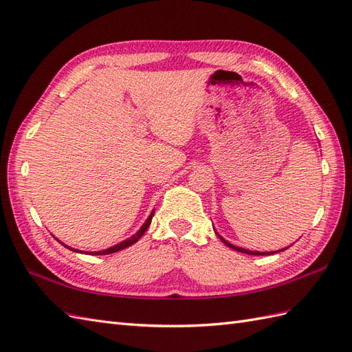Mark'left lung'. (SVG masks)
Listing matches in <instances>:
<instances>
[{
    "mask_svg": "<svg viewBox=\"0 0 352 352\" xmlns=\"http://www.w3.org/2000/svg\"><path fill=\"white\" fill-rule=\"evenodd\" d=\"M213 230H215V228H213ZM215 233H217V230H215ZM218 234V233H217ZM218 237L221 239V241L222 242H224L228 248H231V250H234V251H237V252H243V254H250V255H272V254H276V252H280V251H285V250H288V248L291 246H287V248H284V250H279V251H272V252H260V251H250V250H245V248H241V246H234L233 243H230V242H227L226 241V239L224 237H222V236H219L218 234Z\"/></svg>",
    "mask_w": 352,
    "mask_h": 352,
    "instance_id": "obj_1",
    "label": "left lung"
}]
</instances>
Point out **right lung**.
<instances>
[{
    "instance_id": "obj_1",
    "label": "right lung",
    "mask_w": 352,
    "mask_h": 352,
    "mask_svg": "<svg viewBox=\"0 0 352 352\" xmlns=\"http://www.w3.org/2000/svg\"><path fill=\"white\" fill-rule=\"evenodd\" d=\"M153 212H155V210H152V213H151V215L148 217V219L143 222V226L139 228V231H137L135 234H133L130 239H126V241H124V242H121V243H118V245H115V246H111V248H107V250L97 251V252H89V255H107V254H113V252H118V251H121V250H125V248L134 245V243H135L137 241H139V239L144 234V231H146V230L149 228V226H151V221H152V217H153ZM61 245H64V243H61ZM64 246H65V248H68V250L74 251V252H80V251L74 250V248H70V246H67V245H64Z\"/></svg>"
}]
</instances>
